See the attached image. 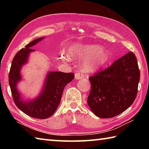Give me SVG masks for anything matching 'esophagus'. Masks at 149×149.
<instances>
[{
    "instance_id": "obj_1",
    "label": "esophagus",
    "mask_w": 149,
    "mask_h": 149,
    "mask_svg": "<svg viewBox=\"0 0 149 149\" xmlns=\"http://www.w3.org/2000/svg\"><path fill=\"white\" fill-rule=\"evenodd\" d=\"M83 77H84V75L81 74H80V73H78V74H75V79L79 80L80 79H82Z\"/></svg>"
}]
</instances>
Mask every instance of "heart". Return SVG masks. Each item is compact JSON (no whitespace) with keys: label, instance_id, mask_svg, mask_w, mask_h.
<instances>
[{"label":"heart","instance_id":"heart-1","mask_svg":"<svg viewBox=\"0 0 149 149\" xmlns=\"http://www.w3.org/2000/svg\"><path fill=\"white\" fill-rule=\"evenodd\" d=\"M60 58L62 62H67L68 60H84L81 69L85 73H89L104 66L110 59V54L100 45L73 42L68 48L66 56L62 54Z\"/></svg>","mask_w":149,"mask_h":149}]
</instances>
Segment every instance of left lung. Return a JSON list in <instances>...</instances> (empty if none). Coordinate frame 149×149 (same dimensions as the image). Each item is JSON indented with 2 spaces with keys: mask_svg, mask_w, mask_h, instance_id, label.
<instances>
[{
  "mask_svg": "<svg viewBox=\"0 0 149 149\" xmlns=\"http://www.w3.org/2000/svg\"><path fill=\"white\" fill-rule=\"evenodd\" d=\"M87 104L101 118L119 115L133 104L137 94L140 72L135 55L129 52L104 71L90 77Z\"/></svg>",
  "mask_w": 149,
  "mask_h": 149,
  "instance_id": "left-lung-1",
  "label": "left lung"
}]
</instances>
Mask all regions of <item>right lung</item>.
Wrapping results in <instances>:
<instances>
[{
    "label": "right lung",
    "instance_id": "obj_1",
    "mask_svg": "<svg viewBox=\"0 0 149 149\" xmlns=\"http://www.w3.org/2000/svg\"><path fill=\"white\" fill-rule=\"evenodd\" d=\"M44 39L45 37H40L33 40L15 55L8 75L15 104L26 114L38 119H46L54 114L61 100L64 87L74 78L73 73L49 71L46 74L43 86L37 97L27 100L22 97L17 89V84L22 79V68L28 62L30 53L35 51L31 47Z\"/></svg>",
    "mask_w": 149,
    "mask_h": 149
}]
</instances>
